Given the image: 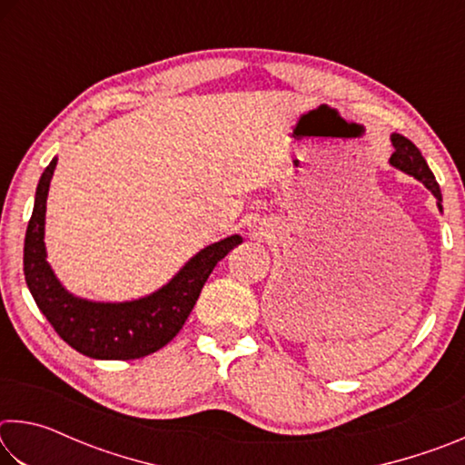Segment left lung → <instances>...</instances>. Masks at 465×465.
Here are the masks:
<instances>
[{"mask_svg":"<svg viewBox=\"0 0 465 465\" xmlns=\"http://www.w3.org/2000/svg\"><path fill=\"white\" fill-rule=\"evenodd\" d=\"M391 143H393V149H396L390 157L391 166L406 172V174L414 176L416 180H420V183L432 193V196H435L440 209V201H443L440 199V188L437 184L435 176H432L430 168L427 166V160H424L422 153L419 152V147H416L412 141L406 139L404 135H398V133H393L391 135Z\"/></svg>","mask_w":465,"mask_h":465,"instance_id":"1","label":"left lung"}]
</instances>
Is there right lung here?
Here are the masks:
<instances>
[{"instance_id":"right-lung-1","label":"right lung","mask_w":465,"mask_h":465,"mask_svg":"<svg viewBox=\"0 0 465 465\" xmlns=\"http://www.w3.org/2000/svg\"><path fill=\"white\" fill-rule=\"evenodd\" d=\"M54 166L57 157H53L38 180L25 240V277L38 310L51 322L54 332L85 357L129 361L152 355L180 332L215 264L242 243V238L230 235L203 248L168 285L135 302L102 303L75 297L63 289L46 262L45 213Z\"/></svg>"}]
</instances>
